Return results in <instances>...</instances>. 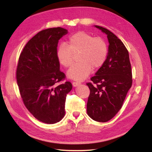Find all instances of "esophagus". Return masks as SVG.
<instances>
[{"label":"esophagus","instance_id":"1","mask_svg":"<svg viewBox=\"0 0 152 152\" xmlns=\"http://www.w3.org/2000/svg\"><path fill=\"white\" fill-rule=\"evenodd\" d=\"M72 85H73V86L76 87V86H78L79 85H80V82H72Z\"/></svg>","mask_w":152,"mask_h":152}]
</instances>
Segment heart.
I'll return each mask as SVG.
<instances>
[{
  "instance_id": "obj_1",
  "label": "heart",
  "mask_w": 152,
  "mask_h": 152,
  "mask_svg": "<svg viewBox=\"0 0 152 152\" xmlns=\"http://www.w3.org/2000/svg\"><path fill=\"white\" fill-rule=\"evenodd\" d=\"M78 56V63L69 69L67 75L76 81L85 80L92 69L103 65L108 55V46L104 39L84 31L71 35L66 44H61L57 51L59 62L65 68L73 64L74 55Z\"/></svg>"
}]
</instances>
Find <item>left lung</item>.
Returning <instances> with one entry per match:
<instances>
[{"label": "left lung", "instance_id": "1", "mask_svg": "<svg viewBox=\"0 0 152 152\" xmlns=\"http://www.w3.org/2000/svg\"><path fill=\"white\" fill-rule=\"evenodd\" d=\"M94 27L107 35L109 45L106 61L91 78L92 84H86L91 91L87 114L96 121L107 122L121 109L132 87V67L129 52L121 41L106 28Z\"/></svg>", "mask_w": 152, "mask_h": 152}]
</instances>
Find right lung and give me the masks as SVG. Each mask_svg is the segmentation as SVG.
Instances as JSON below:
<instances>
[{"label":"right lung","instance_id":"1","mask_svg":"<svg viewBox=\"0 0 152 152\" xmlns=\"http://www.w3.org/2000/svg\"><path fill=\"white\" fill-rule=\"evenodd\" d=\"M68 33L61 27L42 30L25 45L17 68V81L27 109L37 120L47 124L59 122L65 115L67 94L71 82L54 87L65 74L57 57L59 40Z\"/></svg>","mask_w":152,"mask_h":152}]
</instances>
